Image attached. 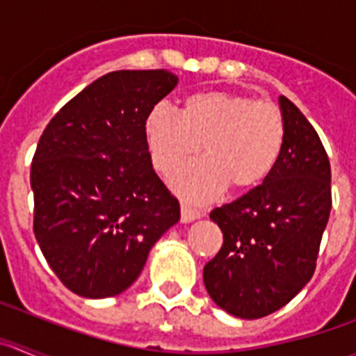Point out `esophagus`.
I'll return each instance as SVG.
<instances>
[{
    "label": "esophagus",
    "mask_w": 356,
    "mask_h": 356,
    "mask_svg": "<svg viewBox=\"0 0 356 356\" xmlns=\"http://www.w3.org/2000/svg\"><path fill=\"white\" fill-rule=\"evenodd\" d=\"M201 216H203L201 210L193 209V207H188L187 203H181V221L184 222H193L196 221V219H200Z\"/></svg>",
    "instance_id": "34e87169"
}]
</instances>
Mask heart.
<instances>
[{"label": "heart", "mask_w": 356, "mask_h": 356, "mask_svg": "<svg viewBox=\"0 0 356 356\" xmlns=\"http://www.w3.org/2000/svg\"><path fill=\"white\" fill-rule=\"evenodd\" d=\"M151 162L169 175L197 155L205 159L180 169L172 187L193 201H209L229 184L244 191L259 185L284 147V115L275 103L226 90H203L184 99L180 115L159 105L146 119Z\"/></svg>", "instance_id": "1"}]
</instances>
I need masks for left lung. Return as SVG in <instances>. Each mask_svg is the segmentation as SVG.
Listing matches in <instances>:
<instances>
[{
  "instance_id": "1",
  "label": "left lung",
  "mask_w": 356,
  "mask_h": 356,
  "mask_svg": "<svg viewBox=\"0 0 356 356\" xmlns=\"http://www.w3.org/2000/svg\"><path fill=\"white\" fill-rule=\"evenodd\" d=\"M280 108L285 139L273 171L210 212L222 246L203 267V282L213 303L241 319L276 312L310 282L332 210V169L319 135L285 96Z\"/></svg>"
}]
</instances>
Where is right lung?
<instances>
[{"label":"right lung","mask_w":356,"mask_h":356,"mask_svg":"<svg viewBox=\"0 0 356 356\" xmlns=\"http://www.w3.org/2000/svg\"><path fill=\"white\" fill-rule=\"evenodd\" d=\"M176 83L165 69L108 72L40 135L30 172L33 232L74 294L99 300L127 291L153 244L180 221L146 139L147 115Z\"/></svg>","instance_id":"add662e5"}]
</instances>
